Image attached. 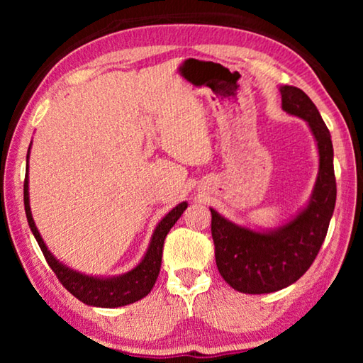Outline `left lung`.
Segmentation results:
<instances>
[{"mask_svg":"<svg viewBox=\"0 0 363 363\" xmlns=\"http://www.w3.org/2000/svg\"><path fill=\"white\" fill-rule=\"evenodd\" d=\"M281 108L307 121L318 147V176L311 201L290 223L270 232L237 225L211 208L216 266L233 290L279 291L303 277L320 251L336 203L333 144L327 125L303 89L281 86Z\"/></svg>","mask_w":363,"mask_h":363,"instance_id":"left-lung-1","label":"left lung"}]
</instances>
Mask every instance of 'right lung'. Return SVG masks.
I'll return each mask as SVG.
<instances>
[{
	"label": "right lung",
	"mask_w": 363,
	"mask_h": 363,
	"mask_svg": "<svg viewBox=\"0 0 363 363\" xmlns=\"http://www.w3.org/2000/svg\"><path fill=\"white\" fill-rule=\"evenodd\" d=\"M28 155L30 147L27 153V173L26 181H23V205H26V214L30 229H32L33 235L38 242L40 248L45 255L49 267L56 274L60 284H62L67 290H69L73 296L82 301V303L88 306L96 307H121L126 304H133L136 301L143 299L144 296L150 293V290L155 285L157 277L160 274V267H162V255H163V243L167 238L171 227L176 224V220L181 218V214L186 211L187 203H182L173 208L167 216L160 220L155 232H153L152 240L147 250L145 256L143 257L136 267L130 272L118 275V277L110 279H99V277H89V275L79 274L77 270H72L62 262H59L56 257L51 255V251L46 248L45 242L40 235L38 229H36L35 220L32 218V211H30V201H28Z\"/></svg>",
	"instance_id": "right-lung-1"
}]
</instances>
